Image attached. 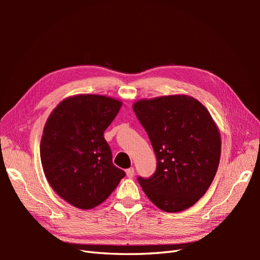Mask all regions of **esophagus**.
<instances>
[{"mask_svg": "<svg viewBox=\"0 0 260 260\" xmlns=\"http://www.w3.org/2000/svg\"><path fill=\"white\" fill-rule=\"evenodd\" d=\"M125 174H127L128 178H133V175H135V168L131 167L125 170Z\"/></svg>", "mask_w": 260, "mask_h": 260, "instance_id": "obj_1", "label": "esophagus"}]
</instances>
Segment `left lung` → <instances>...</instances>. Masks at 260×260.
Segmentation results:
<instances>
[{
	"label": "left lung",
	"instance_id": "8db88e82",
	"mask_svg": "<svg viewBox=\"0 0 260 260\" xmlns=\"http://www.w3.org/2000/svg\"><path fill=\"white\" fill-rule=\"evenodd\" d=\"M133 111L157 160L151 177H138L140 185L164 211L191 207L206 193L219 166L221 141L209 112L187 95L140 100Z\"/></svg>",
	"mask_w": 260,
	"mask_h": 260
}]
</instances>
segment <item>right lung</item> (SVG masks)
<instances>
[{"mask_svg": "<svg viewBox=\"0 0 260 260\" xmlns=\"http://www.w3.org/2000/svg\"><path fill=\"white\" fill-rule=\"evenodd\" d=\"M121 102L81 94L54 108L44 125L40 156L44 175L62 200L81 209L103 203L125 172L113 164L104 131Z\"/></svg>", "mask_w": 260, "mask_h": 260, "instance_id": "add662e5", "label": "right lung"}]
</instances>
